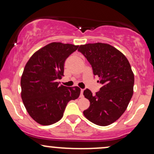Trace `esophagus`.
<instances>
[{"instance_id": "obj_1", "label": "esophagus", "mask_w": 154, "mask_h": 154, "mask_svg": "<svg viewBox=\"0 0 154 154\" xmlns=\"http://www.w3.org/2000/svg\"><path fill=\"white\" fill-rule=\"evenodd\" d=\"M81 93H80V96L82 97L83 96V92H84V89H81Z\"/></svg>"}]
</instances>
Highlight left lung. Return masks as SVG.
I'll return each mask as SVG.
<instances>
[{"instance_id":"1","label":"left lung","mask_w":154,"mask_h":154,"mask_svg":"<svg viewBox=\"0 0 154 154\" xmlns=\"http://www.w3.org/2000/svg\"><path fill=\"white\" fill-rule=\"evenodd\" d=\"M78 51L103 85L95 95L84 91L90 106L83 114L95 125L107 126L122 115L131 100L135 79L131 66L125 55L109 44L88 43L80 45Z\"/></svg>"}]
</instances>
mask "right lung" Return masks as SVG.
<instances>
[{"label":"right lung","instance_id":"1","mask_svg":"<svg viewBox=\"0 0 154 154\" xmlns=\"http://www.w3.org/2000/svg\"><path fill=\"white\" fill-rule=\"evenodd\" d=\"M78 45L51 43L39 49L26 63L21 77V96L29 116L42 125L59 121L67 103L79 96V88L59 85L64 62Z\"/></svg>","mask_w":154,"mask_h":154}]
</instances>
